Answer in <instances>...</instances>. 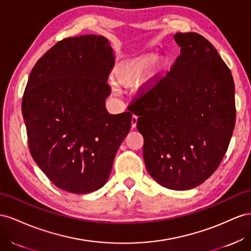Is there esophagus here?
<instances>
[{"label":"esophagus","mask_w":251,"mask_h":251,"mask_svg":"<svg viewBox=\"0 0 251 251\" xmlns=\"http://www.w3.org/2000/svg\"><path fill=\"white\" fill-rule=\"evenodd\" d=\"M137 123H138V117L132 116V118H131V127L132 128L137 127Z\"/></svg>","instance_id":"34e87169"}]
</instances>
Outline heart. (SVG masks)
<instances>
[{
    "label": "heart",
    "instance_id": "heart-1",
    "mask_svg": "<svg viewBox=\"0 0 251 251\" xmlns=\"http://www.w3.org/2000/svg\"><path fill=\"white\" fill-rule=\"evenodd\" d=\"M166 65V61L157 58L154 53L141 54L121 62L114 69V77L121 85L134 86L144 76L142 80L143 89L149 91L155 87L164 75ZM111 88L114 95H120V89L117 85L112 84Z\"/></svg>",
    "mask_w": 251,
    "mask_h": 251
}]
</instances>
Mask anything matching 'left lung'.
Instances as JSON below:
<instances>
[{"label":"left lung","instance_id":"8db88e82","mask_svg":"<svg viewBox=\"0 0 251 251\" xmlns=\"http://www.w3.org/2000/svg\"><path fill=\"white\" fill-rule=\"evenodd\" d=\"M181 54L155 87L129 108L144 138L148 174L163 187L188 190L217 170L235 124L234 83L209 41L174 35Z\"/></svg>","mask_w":251,"mask_h":251}]
</instances>
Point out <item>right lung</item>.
I'll list each match as a JSON object with an SVG mask.
<instances>
[{
  "mask_svg": "<svg viewBox=\"0 0 251 251\" xmlns=\"http://www.w3.org/2000/svg\"><path fill=\"white\" fill-rule=\"evenodd\" d=\"M114 61L108 39L85 34L56 43L31 70L22 102L29 150L60 189L103 187L130 130V112L110 114L105 106Z\"/></svg>",
  "mask_w": 251,
  "mask_h": 251,
  "instance_id": "1",
  "label": "right lung"
}]
</instances>
